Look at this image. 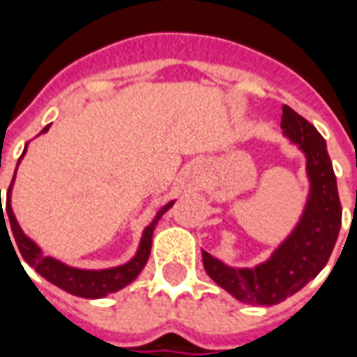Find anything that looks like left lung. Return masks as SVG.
Returning <instances> with one entry per match:
<instances>
[{"mask_svg":"<svg viewBox=\"0 0 357 357\" xmlns=\"http://www.w3.org/2000/svg\"><path fill=\"white\" fill-rule=\"evenodd\" d=\"M281 128L306 153L312 179L306 212L296 229L277 248L271 260L255 269L227 268L208 252H202L206 273L222 289L241 302L258 306L279 304L310 283L329 262L342 222L337 178L321 133L287 105Z\"/></svg>","mask_w":357,"mask_h":357,"instance_id":"1","label":"left lung"}]
</instances>
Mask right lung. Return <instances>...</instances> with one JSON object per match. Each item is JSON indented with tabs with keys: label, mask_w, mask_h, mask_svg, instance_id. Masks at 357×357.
<instances>
[{
	"label": "right lung",
	"mask_w": 357,
	"mask_h": 357,
	"mask_svg": "<svg viewBox=\"0 0 357 357\" xmlns=\"http://www.w3.org/2000/svg\"><path fill=\"white\" fill-rule=\"evenodd\" d=\"M47 130H50V126H45L42 130V133L47 132ZM24 151H26V149H24ZM22 155H24V153H22ZM20 158H22V156H20ZM15 174H17V170H15ZM11 185H9V191H7L5 208L1 206L0 191V229L3 227L6 231V225L4 222L9 219L10 231L7 232V235L11 233L9 241H15V245L19 247V252L22 255V258H24V262H26L28 266H32V268H34L40 275L45 277L50 283L57 284L59 289L70 292V294H76V296H82V298H102V296H107L110 292L120 291L122 287L130 284L135 277L139 275V271L145 268V264H147L149 260V255H151V243H153V231H155L156 222H158L164 212L174 204V202H168L164 208L158 210L155 222L149 225L147 229H145V233H143L139 250H137V255H135V258H133L132 262L124 264V266H120V268L89 271V269L68 268V266L61 264L59 260H55V258H50V256L42 255V250L38 248V245H36L34 241L28 239L26 235L22 233V229L19 227V224H17V220H15V214H13L11 208ZM13 250H15V247H13ZM15 255H17V252H15ZM17 258H19V256H17Z\"/></svg>",
	"instance_id": "add662e5"
}]
</instances>
